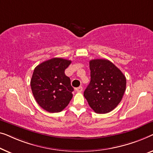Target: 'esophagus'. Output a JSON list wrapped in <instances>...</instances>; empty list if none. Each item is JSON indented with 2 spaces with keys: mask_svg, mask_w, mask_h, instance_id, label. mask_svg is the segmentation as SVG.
<instances>
[{
  "mask_svg": "<svg viewBox=\"0 0 153 153\" xmlns=\"http://www.w3.org/2000/svg\"><path fill=\"white\" fill-rule=\"evenodd\" d=\"M82 90H83L82 87H79L77 88H76V91L77 92H79V93H80V92L82 91Z\"/></svg>",
  "mask_w": 153,
  "mask_h": 153,
  "instance_id": "esophagus-1",
  "label": "esophagus"
}]
</instances>
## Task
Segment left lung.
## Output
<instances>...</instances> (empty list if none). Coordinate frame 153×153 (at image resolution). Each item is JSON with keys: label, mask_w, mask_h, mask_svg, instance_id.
<instances>
[{"label": "left lung", "mask_w": 153, "mask_h": 153, "mask_svg": "<svg viewBox=\"0 0 153 153\" xmlns=\"http://www.w3.org/2000/svg\"><path fill=\"white\" fill-rule=\"evenodd\" d=\"M89 68L91 81L84 96L96 113L110 112L122 100L126 88V76L107 59H92Z\"/></svg>", "instance_id": "obj_1"}]
</instances>
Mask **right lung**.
<instances>
[{"label": "right lung", "mask_w": 153, "mask_h": 153, "mask_svg": "<svg viewBox=\"0 0 153 153\" xmlns=\"http://www.w3.org/2000/svg\"><path fill=\"white\" fill-rule=\"evenodd\" d=\"M71 60L55 57L34 68L30 80L31 89L39 105L50 113L59 112L68 105L74 88L65 69Z\"/></svg>", "instance_id": "1"}]
</instances>
